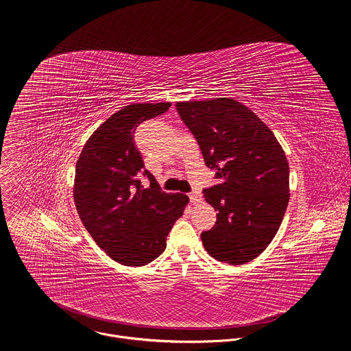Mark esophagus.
Masks as SVG:
<instances>
[{
	"label": "esophagus",
	"mask_w": 351,
	"mask_h": 351,
	"mask_svg": "<svg viewBox=\"0 0 351 351\" xmlns=\"http://www.w3.org/2000/svg\"><path fill=\"white\" fill-rule=\"evenodd\" d=\"M189 198H190V202H191V203H197L198 199H199V194H198V191H197V190H193L191 193H189Z\"/></svg>",
	"instance_id": "34e87169"
}]
</instances>
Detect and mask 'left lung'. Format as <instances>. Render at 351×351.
I'll use <instances>...</instances> for the list:
<instances>
[{"label":"left lung","mask_w":351,"mask_h":351,"mask_svg":"<svg viewBox=\"0 0 351 351\" xmlns=\"http://www.w3.org/2000/svg\"><path fill=\"white\" fill-rule=\"evenodd\" d=\"M218 184L203 189L217 222L202 233L211 257L240 265L275 237L289 203V164L271 129L230 98L176 104Z\"/></svg>","instance_id":"8db88e82"}]
</instances>
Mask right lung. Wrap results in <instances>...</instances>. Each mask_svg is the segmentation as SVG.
I'll return each mask as SVG.
<instances>
[{
  "instance_id": "1",
  "label": "right lung",
  "mask_w": 351,
  "mask_h": 351,
  "mask_svg": "<svg viewBox=\"0 0 351 351\" xmlns=\"http://www.w3.org/2000/svg\"><path fill=\"white\" fill-rule=\"evenodd\" d=\"M169 103L134 104L110 117L88 138L75 171V204L94 241L117 263L147 265L160 257L189 198L165 193L144 168L133 133ZM143 177L149 182L145 189Z\"/></svg>"
}]
</instances>
